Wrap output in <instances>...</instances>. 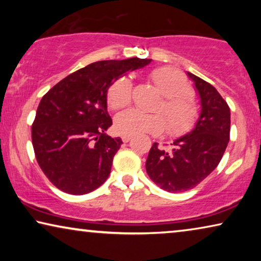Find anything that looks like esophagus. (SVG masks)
<instances>
[{"mask_svg":"<svg viewBox=\"0 0 261 261\" xmlns=\"http://www.w3.org/2000/svg\"><path fill=\"white\" fill-rule=\"evenodd\" d=\"M121 139H122V141L123 142H128V141H130L132 140V135H122V137H121Z\"/></svg>","mask_w":261,"mask_h":261,"instance_id":"esophagus-1","label":"esophagus"}]
</instances>
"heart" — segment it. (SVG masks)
Wrapping results in <instances>:
<instances>
[{
	"instance_id": "heart-1",
	"label": "heart",
	"mask_w": 261,
	"mask_h": 261,
	"mask_svg": "<svg viewBox=\"0 0 261 261\" xmlns=\"http://www.w3.org/2000/svg\"><path fill=\"white\" fill-rule=\"evenodd\" d=\"M153 83L164 96L156 112L165 115L171 134L180 135L189 132L197 119V108L188 97L189 82L179 71L171 67H159L149 74ZM132 82L126 77L117 78L107 91V101L113 110L123 109L130 103ZM166 120L160 114H145L130 109L115 119V128L126 135L160 134L166 129Z\"/></svg>"
}]
</instances>
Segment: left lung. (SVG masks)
Here are the masks:
<instances>
[{"instance_id":"left-lung-1","label":"left lung","mask_w":261,"mask_h":261,"mask_svg":"<svg viewBox=\"0 0 261 261\" xmlns=\"http://www.w3.org/2000/svg\"><path fill=\"white\" fill-rule=\"evenodd\" d=\"M188 76L201 102L194 129L176 139L169 152L154 142L146 160L149 178L169 192L188 191L201 183L219 165L229 141L230 109L227 102L208 82L190 72Z\"/></svg>"}]
</instances>
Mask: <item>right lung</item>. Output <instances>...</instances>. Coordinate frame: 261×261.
Segmentation results:
<instances>
[{
    "instance_id": "add662e5",
    "label": "right lung",
    "mask_w": 261,
    "mask_h": 261,
    "mask_svg": "<svg viewBox=\"0 0 261 261\" xmlns=\"http://www.w3.org/2000/svg\"><path fill=\"white\" fill-rule=\"evenodd\" d=\"M151 59L101 60L69 74L41 98L32 126L37 162L49 181L64 192L84 195L109 177L122 140L106 130L110 84Z\"/></svg>"
}]
</instances>
